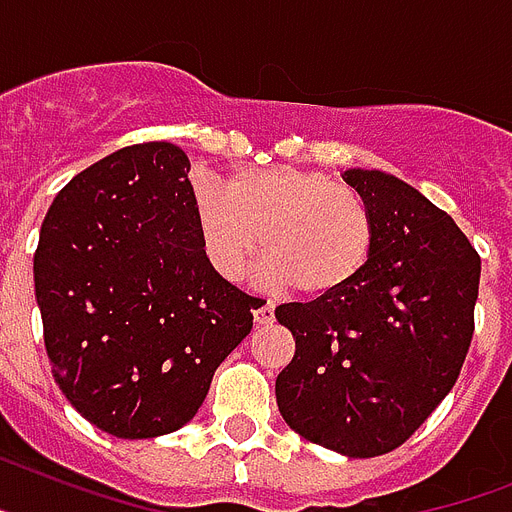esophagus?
Listing matches in <instances>:
<instances>
[{
    "instance_id": "obj_1",
    "label": "esophagus",
    "mask_w": 512,
    "mask_h": 512,
    "mask_svg": "<svg viewBox=\"0 0 512 512\" xmlns=\"http://www.w3.org/2000/svg\"><path fill=\"white\" fill-rule=\"evenodd\" d=\"M253 322L256 324H272L274 322V303L272 301H259L253 308Z\"/></svg>"
}]
</instances>
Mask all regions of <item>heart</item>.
<instances>
[{
  "label": "heart",
  "instance_id": "heart-1",
  "mask_svg": "<svg viewBox=\"0 0 512 512\" xmlns=\"http://www.w3.org/2000/svg\"><path fill=\"white\" fill-rule=\"evenodd\" d=\"M198 238L225 280H240L259 253L266 274L306 298L356 280L374 248V219L356 190L316 170H238L193 188ZM265 246H260V235Z\"/></svg>",
  "mask_w": 512,
  "mask_h": 512
}]
</instances>
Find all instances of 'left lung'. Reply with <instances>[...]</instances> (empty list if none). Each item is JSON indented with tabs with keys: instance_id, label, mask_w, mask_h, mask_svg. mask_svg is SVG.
<instances>
[{
	"instance_id": "1",
	"label": "left lung",
	"mask_w": 512,
	"mask_h": 512,
	"mask_svg": "<svg viewBox=\"0 0 512 512\" xmlns=\"http://www.w3.org/2000/svg\"><path fill=\"white\" fill-rule=\"evenodd\" d=\"M374 219L369 264L274 316L295 356L274 392L285 424L348 458L400 447L453 390L474 335L481 259L453 217L379 170L342 172Z\"/></svg>"
}]
</instances>
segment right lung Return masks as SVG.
<instances>
[{
	"mask_svg": "<svg viewBox=\"0 0 512 512\" xmlns=\"http://www.w3.org/2000/svg\"><path fill=\"white\" fill-rule=\"evenodd\" d=\"M188 172L180 146H125L78 172L41 225L46 356L75 411L114 437L188 424L253 327L256 298L206 259Z\"/></svg>",
	"mask_w": 512,
	"mask_h": 512,
	"instance_id": "obj_1",
	"label": "right lung"
}]
</instances>
